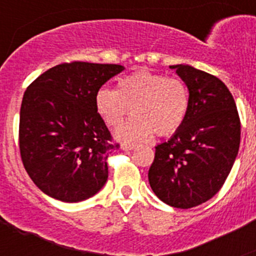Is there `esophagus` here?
Listing matches in <instances>:
<instances>
[{"label":"esophagus","instance_id":"esophagus-1","mask_svg":"<svg viewBox=\"0 0 256 256\" xmlns=\"http://www.w3.org/2000/svg\"><path fill=\"white\" fill-rule=\"evenodd\" d=\"M122 148H123V150H133V148H136V144H122Z\"/></svg>","mask_w":256,"mask_h":256}]
</instances>
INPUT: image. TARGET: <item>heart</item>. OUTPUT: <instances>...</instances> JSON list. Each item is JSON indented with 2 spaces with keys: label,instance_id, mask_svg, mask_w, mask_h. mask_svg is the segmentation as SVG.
Instances as JSON below:
<instances>
[{
  "label": "heart",
  "instance_id": "obj_1",
  "mask_svg": "<svg viewBox=\"0 0 256 256\" xmlns=\"http://www.w3.org/2000/svg\"><path fill=\"white\" fill-rule=\"evenodd\" d=\"M94 104L101 119L112 128L120 126L132 108L134 116L115 134L122 141L134 142L154 132L158 136L177 132L186 119L190 94L182 79L140 70L120 79L116 90L100 88Z\"/></svg>",
  "mask_w": 256,
  "mask_h": 256
}]
</instances>
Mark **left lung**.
<instances>
[{"label": "left lung", "instance_id": "8db88e82", "mask_svg": "<svg viewBox=\"0 0 256 256\" xmlns=\"http://www.w3.org/2000/svg\"><path fill=\"white\" fill-rule=\"evenodd\" d=\"M186 83V119L155 148L148 182L162 202L180 209L202 204L222 188L238 154L241 123L234 96L220 79L190 65H170Z\"/></svg>", "mask_w": 256, "mask_h": 256}]
</instances>
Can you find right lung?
<instances>
[{"instance_id":"right-lung-1","label":"right lung","mask_w":256,"mask_h":256,"mask_svg":"<svg viewBox=\"0 0 256 256\" xmlns=\"http://www.w3.org/2000/svg\"><path fill=\"white\" fill-rule=\"evenodd\" d=\"M124 66L65 62L40 74L22 101V162L46 195L78 202L96 195L108 180V156L119 144L96 110L94 97Z\"/></svg>"}]
</instances>
